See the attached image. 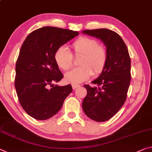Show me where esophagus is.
Masks as SVG:
<instances>
[{
    "instance_id": "1",
    "label": "esophagus",
    "mask_w": 152,
    "mask_h": 152,
    "mask_svg": "<svg viewBox=\"0 0 152 152\" xmlns=\"http://www.w3.org/2000/svg\"><path fill=\"white\" fill-rule=\"evenodd\" d=\"M79 87V85L78 84H75V83H72V88H73V90H75L76 88H77Z\"/></svg>"
}]
</instances>
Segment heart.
<instances>
[{
	"mask_svg": "<svg viewBox=\"0 0 152 152\" xmlns=\"http://www.w3.org/2000/svg\"><path fill=\"white\" fill-rule=\"evenodd\" d=\"M71 48L75 56H81L79 60L80 66L65 75L67 82H83L92 75L97 76L103 71L108 60V50L105 45L99 44L95 39L81 37L71 44ZM54 60L58 67L64 71L71 69L73 64V55L64 46L57 49Z\"/></svg>",
	"mask_w": 152,
	"mask_h": 152,
	"instance_id": "1",
	"label": "heart"
}]
</instances>
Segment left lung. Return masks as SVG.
<instances>
[{
	"mask_svg": "<svg viewBox=\"0 0 152 152\" xmlns=\"http://www.w3.org/2000/svg\"><path fill=\"white\" fill-rule=\"evenodd\" d=\"M82 32L100 39L108 50L103 71L92 81L96 86H83L87 95L82 102L83 110L88 118L96 122H105L118 113L126 99L131 80L129 53L123 39L113 30L100 28Z\"/></svg>",
	"mask_w": 152,
	"mask_h": 152,
	"instance_id": "8db88e82",
	"label": "left lung"
}]
</instances>
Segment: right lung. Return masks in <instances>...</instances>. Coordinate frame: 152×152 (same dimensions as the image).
Segmentation results:
<instances>
[{
	"mask_svg": "<svg viewBox=\"0 0 152 152\" xmlns=\"http://www.w3.org/2000/svg\"><path fill=\"white\" fill-rule=\"evenodd\" d=\"M79 32L45 26L30 33L21 47L15 65V88L23 109L45 120L56 115L72 92L71 85L54 86L63 78L54 53Z\"/></svg>",
	"mask_w": 152,
	"mask_h": 152,
	"instance_id": "add662e5",
	"label": "right lung"
}]
</instances>
